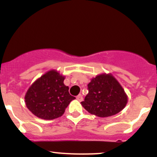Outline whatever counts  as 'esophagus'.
Listing matches in <instances>:
<instances>
[{"mask_svg":"<svg viewBox=\"0 0 157 157\" xmlns=\"http://www.w3.org/2000/svg\"><path fill=\"white\" fill-rule=\"evenodd\" d=\"M77 100H79V101H80V102L82 101V100H83L82 94H79L78 96L77 97Z\"/></svg>","mask_w":157,"mask_h":157,"instance_id":"1","label":"esophagus"}]
</instances>
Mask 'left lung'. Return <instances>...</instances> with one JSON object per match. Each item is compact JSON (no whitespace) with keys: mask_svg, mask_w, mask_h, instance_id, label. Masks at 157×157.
<instances>
[{"mask_svg":"<svg viewBox=\"0 0 157 157\" xmlns=\"http://www.w3.org/2000/svg\"><path fill=\"white\" fill-rule=\"evenodd\" d=\"M89 93L81 104L88 112L108 117L125 107L128 97L121 85L111 74H101L88 84Z\"/></svg>","mask_w":157,"mask_h":157,"instance_id":"1","label":"left lung"}]
</instances>
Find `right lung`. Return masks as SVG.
Listing matches in <instances>:
<instances>
[{"label":"right lung","instance_id":"add662e5","mask_svg":"<svg viewBox=\"0 0 157 157\" xmlns=\"http://www.w3.org/2000/svg\"><path fill=\"white\" fill-rule=\"evenodd\" d=\"M65 77L51 70L33 82L25 95L26 107L37 117L54 120L62 116L75 97L65 86Z\"/></svg>","mask_w":157,"mask_h":157}]
</instances>
